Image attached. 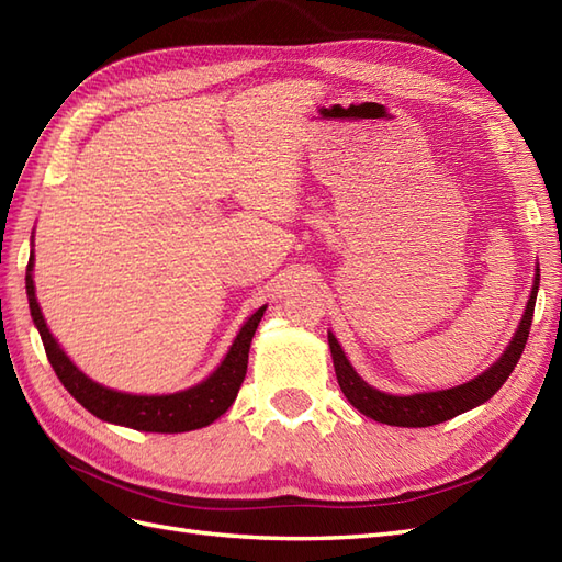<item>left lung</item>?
I'll return each mask as SVG.
<instances>
[{
	"label": "left lung",
	"instance_id": "obj_1",
	"mask_svg": "<svg viewBox=\"0 0 562 562\" xmlns=\"http://www.w3.org/2000/svg\"><path fill=\"white\" fill-rule=\"evenodd\" d=\"M537 290H539V276L535 278V286H531V296L527 301L525 315L520 321V327L510 341V347L503 351L498 361L482 372L480 378H474L468 384L453 386V390H441V392H427V394H413V396H394L372 390L368 382L356 375V370L344 356L341 347L333 335H327L329 351H333L337 382L341 386L344 396L351 401V406L361 411L368 418L384 423V425H396V427H429L439 425L443 420H451L456 415L465 413L474 406L484 404V401L492 398L501 384L508 380L513 368L517 366L522 356V349L529 337L531 327V315H535L537 304Z\"/></svg>",
	"mask_w": 562,
	"mask_h": 562
}]
</instances>
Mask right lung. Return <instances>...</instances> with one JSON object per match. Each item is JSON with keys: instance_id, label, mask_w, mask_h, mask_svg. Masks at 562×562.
<instances>
[{"instance_id": "1", "label": "right lung", "mask_w": 562, "mask_h": 562, "mask_svg": "<svg viewBox=\"0 0 562 562\" xmlns=\"http://www.w3.org/2000/svg\"><path fill=\"white\" fill-rule=\"evenodd\" d=\"M31 270H33V256L31 261H27L25 290H27V304H31V315L40 329V337H42V344H45L49 363L56 372V378H59L61 384L70 392V396H74L80 406L88 408L92 415H97V418L133 427L139 431H166V435H176V431L206 427L213 420H218L221 415L233 406V401L244 382V375H247L249 347H251L256 327L263 318L266 306L258 308L251 318L244 323L235 344L229 347L225 356V361L209 380L178 394L135 396V394L106 390V386L85 378L82 372L70 363V358L59 349V344H56V339L49 335L45 318H42Z\"/></svg>"}]
</instances>
